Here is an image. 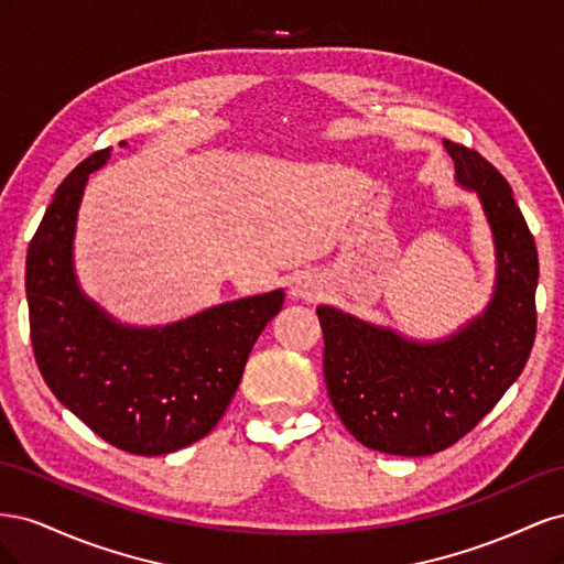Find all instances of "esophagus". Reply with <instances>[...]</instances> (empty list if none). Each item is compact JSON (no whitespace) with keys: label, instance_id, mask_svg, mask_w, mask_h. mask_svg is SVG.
<instances>
[{"label":"esophagus","instance_id":"obj_1","mask_svg":"<svg viewBox=\"0 0 564 564\" xmlns=\"http://www.w3.org/2000/svg\"><path fill=\"white\" fill-rule=\"evenodd\" d=\"M317 289L308 282V280H299L294 286H292V294L299 296V299H313Z\"/></svg>","mask_w":564,"mask_h":564}]
</instances>
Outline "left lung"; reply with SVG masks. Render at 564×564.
<instances>
[{"mask_svg":"<svg viewBox=\"0 0 564 564\" xmlns=\"http://www.w3.org/2000/svg\"><path fill=\"white\" fill-rule=\"evenodd\" d=\"M460 185L480 195L497 245V294L482 317L442 344H414L319 305L324 381L338 419L365 447L398 456L447 449L522 373L536 336L539 253L499 169L445 141Z\"/></svg>","mask_w":564,"mask_h":564,"instance_id":"1","label":"left lung"}]
</instances>
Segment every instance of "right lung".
<instances>
[{"instance_id": "right-lung-1", "label": "right lung", "mask_w": 564, "mask_h": 564, "mask_svg": "<svg viewBox=\"0 0 564 564\" xmlns=\"http://www.w3.org/2000/svg\"><path fill=\"white\" fill-rule=\"evenodd\" d=\"M110 148L70 172L28 247L30 340L51 392L110 442L139 456L209 435L240 386L247 357L284 294L216 305L162 329H129L82 296L73 272L79 199Z\"/></svg>"}]
</instances>
